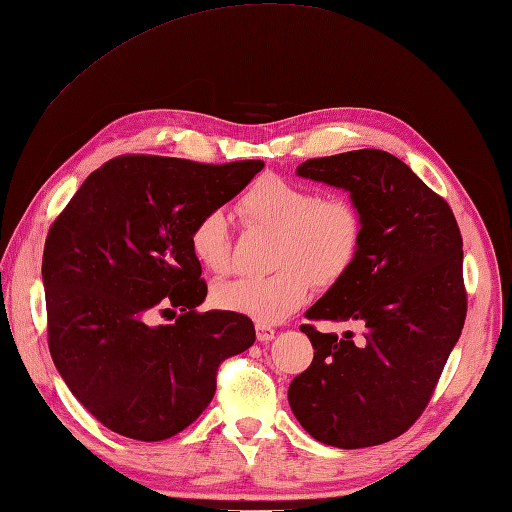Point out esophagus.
Segmentation results:
<instances>
[{"label":"esophagus","instance_id":"esophagus-1","mask_svg":"<svg viewBox=\"0 0 512 512\" xmlns=\"http://www.w3.org/2000/svg\"><path fill=\"white\" fill-rule=\"evenodd\" d=\"M255 331H257V340L259 342H268V340L275 338V334H277V331L272 329L270 325H261V323L255 325Z\"/></svg>","mask_w":512,"mask_h":512}]
</instances>
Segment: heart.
<instances>
[{
    "instance_id": "heart-1",
    "label": "heart",
    "mask_w": 512,
    "mask_h": 512,
    "mask_svg": "<svg viewBox=\"0 0 512 512\" xmlns=\"http://www.w3.org/2000/svg\"><path fill=\"white\" fill-rule=\"evenodd\" d=\"M244 218L277 231L275 266L266 277L220 283L213 301L261 325H277L310 299L314 281L331 285L342 279L360 255L364 222L360 209L344 196L320 198L312 185L281 176H264L240 198ZM194 257L218 275L233 266L227 213L207 211L189 235Z\"/></svg>"
}]
</instances>
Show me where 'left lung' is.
Returning <instances> with one entry per match:
<instances>
[{"mask_svg": "<svg viewBox=\"0 0 512 512\" xmlns=\"http://www.w3.org/2000/svg\"><path fill=\"white\" fill-rule=\"evenodd\" d=\"M296 174L349 192L364 240L351 270L318 299L310 320H355V344L320 334L314 360L296 375L288 401L316 441L358 449L401 436L421 417L467 316L462 237L447 202L401 159L351 150L310 159Z\"/></svg>", "mask_w": 512, "mask_h": 512, "instance_id": "obj_1", "label": "left lung"}]
</instances>
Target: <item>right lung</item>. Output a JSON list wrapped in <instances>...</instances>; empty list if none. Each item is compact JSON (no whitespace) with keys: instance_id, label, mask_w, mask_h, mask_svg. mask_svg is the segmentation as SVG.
<instances>
[{"instance_id":"1","label":"right lung","mask_w":512,"mask_h":512,"mask_svg":"<svg viewBox=\"0 0 512 512\" xmlns=\"http://www.w3.org/2000/svg\"><path fill=\"white\" fill-rule=\"evenodd\" d=\"M261 168L126 154L91 172L54 220L47 344L67 388L109 430L146 443L183 432L211 403L220 362L255 342L248 316L196 312L207 283L189 235ZM172 306L182 310L172 326L147 323Z\"/></svg>"}]
</instances>
